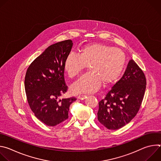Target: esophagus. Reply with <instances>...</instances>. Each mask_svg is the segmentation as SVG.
<instances>
[{"label":"esophagus","instance_id":"obj_1","mask_svg":"<svg viewBox=\"0 0 161 161\" xmlns=\"http://www.w3.org/2000/svg\"><path fill=\"white\" fill-rule=\"evenodd\" d=\"M77 98L78 99H80V100H83V99L86 98V95H80L77 97Z\"/></svg>","mask_w":161,"mask_h":161}]
</instances>
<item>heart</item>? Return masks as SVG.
I'll return each instance as SVG.
<instances>
[{
    "label": "heart",
    "instance_id": "b5f03b06",
    "mask_svg": "<svg viewBox=\"0 0 161 161\" xmlns=\"http://www.w3.org/2000/svg\"><path fill=\"white\" fill-rule=\"evenodd\" d=\"M126 62L125 53L120 49L102 43L85 45L78 55L70 53L65 58L63 67L68 77L74 78L88 66L89 72L71 86L73 94L92 93L101 83L115 81L122 74Z\"/></svg>",
    "mask_w": 161,
    "mask_h": 161
}]
</instances>
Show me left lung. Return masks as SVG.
<instances>
[{
    "label": "left lung",
    "instance_id": "1",
    "mask_svg": "<svg viewBox=\"0 0 161 161\" xmlns=\"http://www.w3.org/2000/svg\"><path fill=\"white\" fill-rule=\"evenodd\" d=\"M146 85L144 73L130 60L122 77L99 102V122L109 130L119 129L130 122L140 109Z\"/></svg>",
    "mask_w": 161,
    "mask_h": 161
}]
</instances>
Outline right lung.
<instances>
[{"label": "right lung", "mask_w": 161, "mask_h": 161, "mask_svg": "<svg viewBox=\"0 0 161 161\" xmlns=\"http://www.w3.org/2000/svg\"><path fill=\"white\" fill-rule=\"evenodd\" d=\"M70 39L53 44L29 65L25 78L27 101L35 116L48 126H55L68 119L75 97L58 100L67 90L64 62L73 47Z\"/></svg>", "instance_id": "right-lung-1"}]
</instances>
